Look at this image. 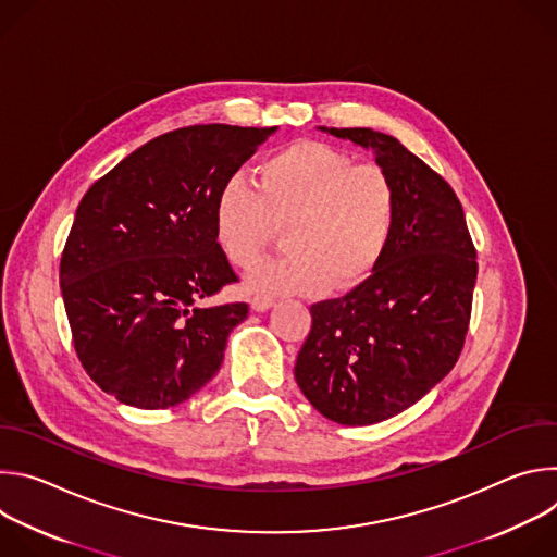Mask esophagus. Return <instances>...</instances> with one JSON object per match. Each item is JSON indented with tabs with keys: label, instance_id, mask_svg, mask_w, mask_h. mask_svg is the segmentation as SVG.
Returning a JSON list of instances; mask_svg holds the SVG:
<instances>
[{
	"label": "esophagus",
	"instance_id": "esophagus-1",
	"mask_svg": "<svg viewBox=\"0 0 557 557\" xmlns=\"http://www.w3.org/2000/svg\"><path fill=\"white\" fill-rule=\"evenodd\" d=\"M275 304V299L271 295H264V293H258L251 297V308L258 310V312H264L267 308H271Z\"/></svg>",
	"mask_w": 557,
	"mask_h": 557
}]
</instances>
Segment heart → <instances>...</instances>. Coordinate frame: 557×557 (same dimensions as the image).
I'll use <instances>...</instances> for the list:
<instances>
[{
	"label": "heart",
	"instance_id": "1",
	"mask_svg": "<svg viewBox=\"0 0 557 557\" xmlns=\"http://www.w3.org/2000/svg\"><path fill=\"white\" fill-rule=\"evenodd\" d=\"M255 187L231 176L213 205V233L226 260L251 269L286 224V253L256 269V293L352 290L385 260L399 222V191L374 163L320 140H297L256 170Z\"/></svg>",
	"mask_w": 557,
	"mask_h": 557
}]
</instances>
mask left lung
I'll list each match as a JSON object with an SVG mask.
<instances>
[{
    "label": "left lung",
    "instance_id": "1",
    "mask_svg": "<svg viewBox=\"0 0 557 557\" xmlns=\"http://www.w3.org/2000/svg\"><path fill=\"white\" fill-rule=\"evenodd\" d=\"M329 132L376 153L399 191V222L368 282L310 306L295 379L326 419L372 425L414 406L458 361L479 262L460 200L441 174L394 136Z\"/></svg>",
    "mask_w": 557,
    "mask_h": 557
}]
</instances>
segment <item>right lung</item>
<instances>
[{"label":"right lung","mask_w":557,"mask_h":557,"mask_svg":"<svg viewBox=\"0 0 557 557\" xmlns=\"http://www.w3.org/2000/svg\"><path fill=\"white\" fill-rule=\"evenodd\" d=\"M277 127L191 125L156 136L76 207L59 282L78 361L114 399L178 406L220 370L249 304L200 306L237 282L213 233L220 187Z\"/></svg>","instance_id":"obj_1"}]
</instances>
